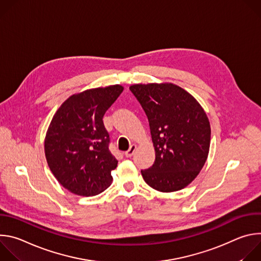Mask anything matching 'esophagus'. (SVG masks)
Instances as JSON below:
<instances>
[{
	"label": "esophagus",
	"mask_w": 261,
	"mask_h": 261,
	"mask_svg": "<svg viewBox=\"0 0 261 261\" xmlns=\"http://www.w3.org/2000/svg\"><path fill=\"white\" fill-rule=\"evenodd\" d=\"M136 148H137V145H136L135 143L131 144V145H130V147H129V150H128L127 152H125V156H126V157H128V158L132 157V156L134 155L135 151H136Z\"/></svg>",
	"instance_id": "obj_1"
}]
</instances>
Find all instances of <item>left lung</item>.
<instances>
[{
    "label": "left lung",
    "mask_w": 261,
    "mask_h": 261,
    "mask_svg": "<svg viewBox=\"0 0 261 261\" xmlns=\"http://www.w3.org/2000/svg\"><path fill=\"white\" fill-rule=\"evenodd\" d=\"M130 91L150 123L156 159L141 170L144 181L160 192H174L193 181L210 151L211 125L205 111L187 91L171 83L137 84Z\"/></svg>",
    "instance_id": "left-lung-1"
}]
</instances>
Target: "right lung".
<instances>
[{
    "mask_svg": "<svg viewBox=\"0 0 261 261\" xmlns=\"http://www.w3.org/2000/svg\"><path fill=\"white\" fill-rule=\"evenodd\" d=\"M120 85L70 96L57 110L44 140L47 164L65 189L94 196L107 189L118 160L109 152L103 116L123 92Z\"/></svg>",
    "mask_w": 261,
    "mask_h": 261,
    "instance_id": "right-lung-1",
    "label": "right lung"
}]
</instances>
